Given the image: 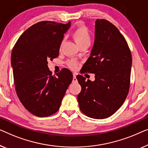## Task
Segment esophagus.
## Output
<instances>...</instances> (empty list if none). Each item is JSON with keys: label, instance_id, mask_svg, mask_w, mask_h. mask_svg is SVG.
Instances as JSON below:
<instances>
[{"label": "esophagus", "instance_id": "esophagus-1", "mask_svg": "<svg viewBox=\"0 0 148 148\" xmlns=\"http://www.w3.org/2000/svg\"><path fill=\"white\" fill-rule=\"evenodd\" d=\"M73 82H77V79H76V76L74 74H73Z\"/></svg>", "mask_w": 148, "mask_h": 148}]
</instances>
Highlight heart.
<instances>
[{"instance_id": "heart-1", "label": "heart", "mask_w": 148, "mask_h": 148, "mask_svg": "<svg viewBox=\"0 0 148 148\" xmlns=\"http://www.w3.org/2000/svg\"><path fill=\"white\" fill-rule=\"evenodd\" d=\"M72 36L80 47L84 45H90L91 41L90 34L88 29L83 25H79L74 30ZM62 44H63V41L61 43V46ZM67 65L68 67L72 69H76L78 66V62L74 60H71L67 62Z\"/></svg>"}]
</instances>
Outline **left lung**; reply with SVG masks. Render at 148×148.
Segmentation results:
<instances>
[{
	"label": "left lung",
	"mask_w": 148,
	"mask_h": 148,
	"mask_svg": "<svg viewBox=\"0 0 148 148\" xmlns=\"http://www.w3.org/2000/svg\"><path fill=\"white\" fill-rule=\"evenodd\" d=\"M132 57L129 45L113 23L98 18L91 55L82 73L95 74V80L76 76L81 86L78 95L80 111L90 118L102 119L113 115L125 101L130 90Z\"/></svg>",
	"instance_id": "1"
}]
</instances>
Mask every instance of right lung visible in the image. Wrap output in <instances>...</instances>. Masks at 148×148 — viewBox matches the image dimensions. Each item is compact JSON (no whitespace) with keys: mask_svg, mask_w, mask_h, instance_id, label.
Returning <instances> with one entry per match:
<instances>
[{"mask_svg":"<svg viewBox=\"0 0 148 148\" xmlns=\"http://www.w3.org/2000/svg\"><path fill=\"white\" fill-rule=\"evenodd\" d=\"M71 23L44 21L28 28L19 37L11 53L16 95L29 112L45 117L60 109L73 75L63 68L56 74L49 71L48 60L59 56L62 41Z\"/></svg>","mask_w":148,"mask_h":148,"instance_id":"add662e5","label":"right lung"}]
</instances>
